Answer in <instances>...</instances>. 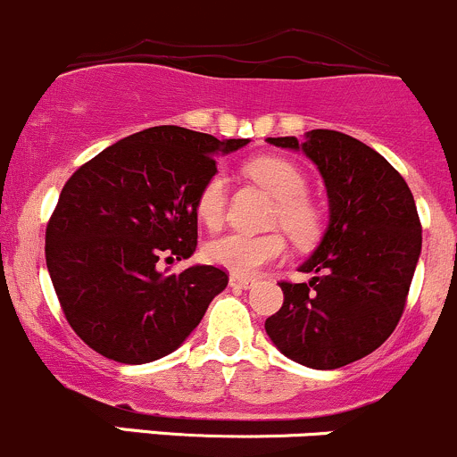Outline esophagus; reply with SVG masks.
Here are the masks:
<instances>
[{"label":"esophagus","mask_w":457,"mask_h":457,"mask_svg":"<svg viewBox=\"0 0 457 457\" xmlns=\"http://www.w3.org/2000/svg\"><path fill=\"white\" fill-rule=\"evenodd\" d=\"M252 285H254V280L245 278V276H237V274L229 276V287H234V289H250Z\"/></svg>","instance_id":"1"}]
</instances>
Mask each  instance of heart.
Returning a JSON list of instances; mask_svg holds the SVG:
<instances>
[{
  "mask_svg": "<svg viewBox=\"0 0 457 457\" xmlns=\"http://www.w3.org/2000/svg\"><path fill=\"white\" fill-rule=\"evenodd\" d=\"M245 174L270 192L278 201L276 223L289 234L296 243L305 245L318 237L320 229V214L310 199H305L307 181L301 170L280 156H258L245 165ZM225 195L228 186L220 174L207 179L196 199V216L205 228H219L223 220ZM285 238L280 234H262V237H247V234H225L214 238L203 247V256L207 262L237 276H250L262 265L280 261L285 256Z\"/></svg>",
  "mask_w": 457,
  "mask_h": 457,
  "instance_id": "obj_1",
  "label": "heart"
}]
</instances>
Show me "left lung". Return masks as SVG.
I'll return each instance as SVG.
<instances>
[{"instance_id":"1","label":"left lung","mask_w":457,"mask_h":457,"mask_svg":"<svg viewBox=\"0 0 457 457\" xmlns=\"http://www.w3.org/2000/svg\"><path fill=\"white\" fill-rule=\"evenodd\" d=\"M303 152L320 172L329 220L298 270L310 283H280L283 307L265 331L283 356L312 370H338L370 356L403 316L422 250L416 201L394 165L336 130L270 137Z\"/></svg>"}]
</instances>
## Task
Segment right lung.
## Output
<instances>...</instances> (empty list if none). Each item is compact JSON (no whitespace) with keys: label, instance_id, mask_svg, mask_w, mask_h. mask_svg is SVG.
Segmentation results:
<instances>
[{"label":"right lung","instance_id":"1","mask_svg":"<svg viewBox=\"0 0 457 457\" xmlns=\"http://www.w3.org/2000/svg\"><path fill=\"white\" fill-rule=\"evenodd\" d=\"M156 126L81 165L63 186L46 229V265L62 310L87 347L143 365L183 345L228 285L212 265L159 271V258L196 250V199L214 156L247 145Z\"/></svg>","mask_w":457,"mask_h":457}]
</instances>
